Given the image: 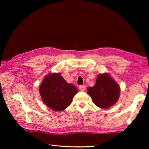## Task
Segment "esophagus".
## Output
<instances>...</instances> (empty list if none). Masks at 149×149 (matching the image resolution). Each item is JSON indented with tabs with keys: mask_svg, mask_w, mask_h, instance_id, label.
<instances>
[{
	"mask_svg": "<svg viewBox=\"0 0 149 149\" xmlns=\"http://www.w3.org/2000/svg\"><path fill=\"white\" fill-rule=\"evenodd\" d=\"M79 88L81 91H84L86 90V86H80L79 87Z\"/></svg>",
	"mask_w": 149,
	"mask_h": 149,
	"instance_id": "esophagus-1",
	"label": "esophagus"
}]
</instances>
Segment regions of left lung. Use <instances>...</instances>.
I'll use <instances>...</instances> for the list:
<instances>
[{
    "label": "left lung",
    "instance_id": "left-lung-1",
    "mask_svg": "<svg viewBox=\"0 0 149 149\" xmlns=\"http://www.w3.org/2000/svg\"><path fill=\"white\" fill-rule=\"evenodd\" d=\"M87 93L99 108L107 109L114 105L119 98L120 88L108 73L100 74L93 87H87Z\"/></svg>",
    "mask_w": 149,
    "mask_h": 149
}]
</instances>
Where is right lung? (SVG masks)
I'll list each match as a JSON object with an SVG mask.
<instances>
[{"mask_svg":"<svg viewBox=\"0 0 149 149\" xmlns=\"http://www.w3.org/2000/svg\"><path fill=\"white\" fill-rule=\"evenodd\" d=\"M77 92V88L67 83L59 73L47 74L40 86V93L43 102L56 111L66 109Z\"/></svg>","mask_w":149,"mask_h":149,"instance_id":"obj_1","label":"right lung"}]
</instances>
